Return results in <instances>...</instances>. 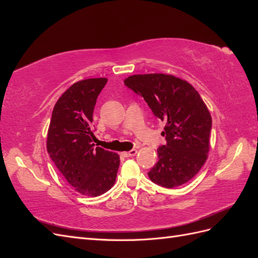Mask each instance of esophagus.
Here are the masks:
<instances>
[{"label":"esophagus","instance_id":"1","mask_svg":"<svg viewBox=\"0 0 258 258\" xmlns=\"http://www.w3.org/2000/svg\"><path fill=\"white\" fill-rule=\"evenodd\" d=\"M137 153H138L137 150H131V151H129V152L122 153V155L124 156V157H132V156H135Z\"/></svg>","mask_w":258,"mask_h":258}]
</instances>
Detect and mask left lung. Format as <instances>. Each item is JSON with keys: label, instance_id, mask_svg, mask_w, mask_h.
<instances>
[{"label": "left lung", "instance_id": "left-lung-1", "mask_svg": "<svg viewBox=\"0 0 258 258\" xmlns=\"http://www.w3.org/2000/svg\"><path fill=\"white\" fill-rule=\"evenodd\" d=\"M165 123L166 145L157 150L158 161L148 176L166 188L181 186L196 175L208 158L212 118L192 86L168 74L132 75L124 80Z\"/></svg>", "mask_w": 258, "mask_h": 258}]
</instances>
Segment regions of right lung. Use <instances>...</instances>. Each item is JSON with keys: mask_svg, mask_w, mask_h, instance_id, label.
Wrapping results in <instances>:
<instances>
[{"mask_svg": "<svg viewBox=\"0 0 258 258\" xmlns=\"http://www.w3.org/2000/svg\"><path fill=\"white\" fill-rule=\"evenodd\" d=\"M107 80L88 79L73 84L53 107L47 152L69 184L85 196L97 197L114 185L119 156L95 146L92 114Z\"/></svg>", "mask_w": 258, "mask_h": 258, "instance_id": "add662e5", "label": "right lung"}]
</instances>
